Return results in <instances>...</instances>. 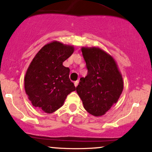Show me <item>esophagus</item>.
Listing matches in <instances>:
<instances>
[{
  "mask_svg": "<svg viewBox=\"0 0 152 152\" xmlns=\"http://www.w3.org/2000/svg\"><path fill=\"white\" fill-rule=\"evenodd\" d=\"M78 84H79V81H75L74 85H75V86H76V87L78 86Z\"/></svg>",
  "mask_w": 152,
  "mask_h": 152,
  "instance_id": "obj_1",
  "label": "esophagus"
}]
</instances>
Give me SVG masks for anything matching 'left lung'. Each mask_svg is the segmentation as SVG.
<instances>
[{"mask_svg": "<svg viewBox=\"0 0 152 152\" xmlns=\"http://www.w3.org/2000/svg\"><path fill=\"white\" fill-rule=\"evenodd\" d=\"M81 52L88 72L86 77L80 79L76 91L88 113L102 116L122 93V75L113 58L100 48L83 47Z\"/></svg>", "mask_w": 152, "mask_h": 152, "instance_id": "left-lung-1", "label": "left lung"}]
</instances>
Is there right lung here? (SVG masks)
<instances>
[{"label": "right lung", "instance_id": "add662e5", "mask_svg": "<svg viewBox=\"0 0 152 152\" xmlns=\"http://www.w3.org/2000/svg\"><path fill=\"white\" fill-rule=\"evenodd\" d=\"M73 51V46L53 41L37 53L24 78L25 91L33 106L52 113L76 90L69 79L70 69L63 65Z\"/></svg>", "mask_w": 152, "mask_h": 152}]
</instances>
